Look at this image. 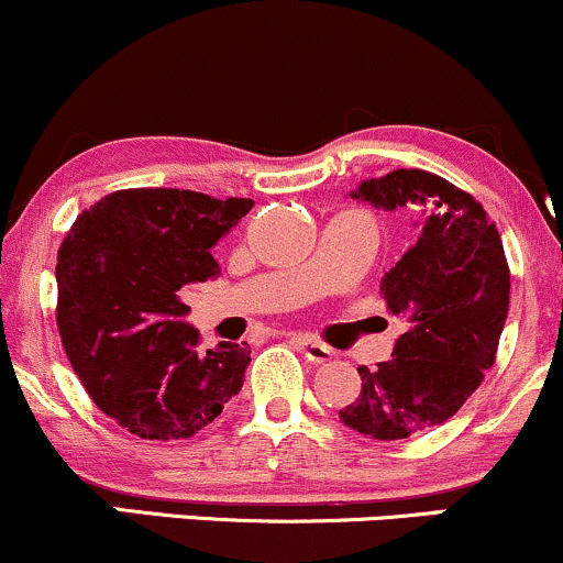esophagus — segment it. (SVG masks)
<instances>
[{"label": "esophagus", "mask_w": 563, "mask_h": 563, "mask_svg": "<svg viewBox=\"0 0 563 563\" xmlns=\"http://www.w3.org/2000/svg\"><path fill=\"white\" fill-rule=\"evenodd\" d=\"M294 341L309 363H328V360H333V349L312 339V335H294Z\"/></svg>", "instance_id": "esophagus-1"}]
</instances>
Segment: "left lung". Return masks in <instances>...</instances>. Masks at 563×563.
I'll return each mask as SVG.
<instances>
[{
	"instance_id": "1",
	"label": "left lung",
	"mask_w": 563,
	"mask_h": 563,
	"mask_svg": "<svg viewBox=\"0 0 563 563\" xmlns=\"http://www.w3.org/2000/svg\"><path fill=\"white\" fill-rule=\"evenodd\" d=\"M349 196L421 217L416 245L380 280L405 333L391 360L357 367L360 397L339 410L349 429L394 442L444 423L479 389L508 318L510 269L484 206L437 174L397 169Z\"/></svg>"
}]
</instances>
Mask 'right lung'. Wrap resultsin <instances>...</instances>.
<instances>
[{"label":"right lung","instance_id":"right-lung-1","mask_svg":"<svg viewBox=\"0 0 563 563\" xmlns=\"http://www.w3.org/2000/svg\"><path fill=\"white\" fill-rule=\"evenodd\" d=\"M251 198L129 187L70 224L57 251V331L92 402L140 439H187L243 386L249 344L203 352L183 294L219 275L211 245Z\"/></svg>","mask_w":563,"mask_h":563}]
</instances>
